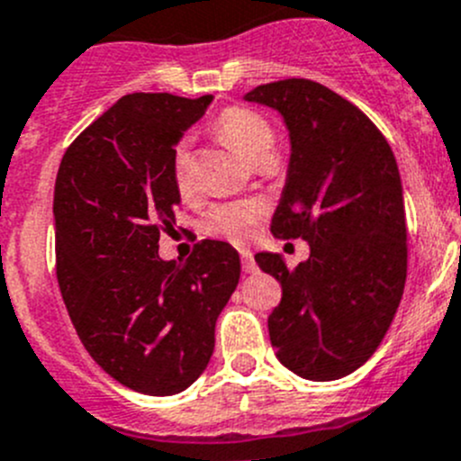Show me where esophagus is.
<instances>
[{"instance_id":"esophagus-1","label":"esophagus","mask_w":461,"mask_h":461,"mask_svg":"<svg viewBox=\"0 0 461 461\" xmlns=\"http://www.w3.org/2000/svg\"><path fill=\"white\" fill-rule=\"evenodd\" d=\"M240 258H242V269L244 274H256V260H253V256L249 251H240Z\"/></svg>"}]
</instances>
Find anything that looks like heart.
<instances>
[{
  "mask_svg": "<svg viewBox=\"0 0 461 461\" xmlns=\"http://www.w3.org/2000/svg\"><path fill=\"white\" fill-rule=\"evenodd\" d=\"M217 131L223 140L249 162H260L271 158L276 135L265 117L247 108H228L219 115ZM172 176L176 190L183 196L194 190V160H192L190 142L183 140L172 153ZM258 208L253 203H217L205 212L201 228L205 235L223 238L228 242L242 244L251 238L258 223Z\"/></svg>",
  "mask_w": 461,
  "mask_h": 461,
  "instance_id": "b5f03b06",
  "label": "heart"
}]
</instances>
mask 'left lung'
<instances>
[{"label": "left lung", "mask_w": 461, "mask_h": 461, "mask_svg": "<svg viewBox=\"0 0 461 461\" xmlns=\"http://www.w3.org/2000/svg\"><path fill=\"white\" fill-rule=\"evenodd\" d=\"M244 99L278 111L289 131L292 153L271 233L310 244L296 269L280 253L256 256L283 287L269 314L271 346L301 378H344L375 353L405 289L396 158L374 122L321 83L285 78Z\"/></svg>", "instance_id": "obj_1"}]
</instances>
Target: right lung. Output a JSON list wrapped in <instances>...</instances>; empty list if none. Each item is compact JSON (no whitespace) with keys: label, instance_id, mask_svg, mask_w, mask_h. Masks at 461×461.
Returning <instances> with one entry per match:
<instances>
[{"label":"right lung","instance_id":"obj_1","mask_svg":"<svg viewBox=\"0 0 461 461\" xmlns=\"http://www.w3.org/2000/svg\"><path fill=\"white\" fill-rule=\"evenodd\" d=\"M210 102L122 96L69 144L56 176V276L69 319L96 365L149 396H174L203 374L240 283L226 242L203 240L185 262L158 256L181 203L172 153Z\"/></svg>","mask_w":461,"mask_h":461}]
</instances>
